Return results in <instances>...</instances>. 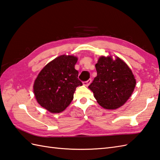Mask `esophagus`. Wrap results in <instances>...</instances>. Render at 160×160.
Returning <instances> with one entry per match:
<instances>
[{"instance_id":"obj_1","label":"esophagus","mask_w":160,"mask_h":160,"mask_svg":"<svg viewBox=\"0 0 160 160\" xmlns=\"http://www.w3.org/2000/svg\"><path fill=\"white\" fill-rule=\"evenodd\" d=\"M91 82V79H89L88 80H87V81H85V82H84V85H85V86H87V87H88L90 84V83Z\"/></svg>"}]
</instances>
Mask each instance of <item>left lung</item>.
Segmentation results:
<instances>
[{
	"label": "left lung",
	"instance_id": "obj_1",
	"mask_svg": "<svg viewBox=\"0 0 160 160\" xmlns=\"http://www.w3.org/2000/svg\"><path fill=\"white\" fill-rule=\"evenodd\" d=\"M97 76L89 86L101 107L116 109L127 101L136 84L127 64L119 58L100 57L96 64Z\"/></svg>",
	"mask_w": 160,
	"mask_h": 160
}]
</instances>
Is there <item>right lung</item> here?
<instances>
[{"instance_id":"1","label":"right lung","mask_w":160,"mask_h":160,"mask_svg":"<svg viewBox=\"0 0 160 160\" xmlns=\"http://www.w3.org/2000/svg\"><path fill=\"white\" fill-rule=\"evenodd\" d=\"M78 58L62 55L52 60L39 73L33 92L40 106L51 113H60L69 106L76 87L82 85L75 69Z\"/></svg>"}]
</instances>
